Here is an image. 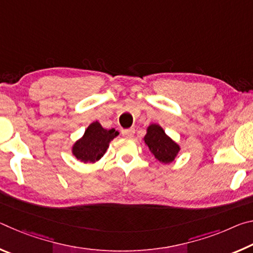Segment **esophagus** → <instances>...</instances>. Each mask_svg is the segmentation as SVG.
I'll return each mask as SVG.
<instances>
[{
    "mask_svg": "<svg viewBox=\"0 0 253 253\" xmlns=\"http://www.w3.org/2000/svg\"><path fill=\"white\" fill-rule=\"evenodd\" d=\"M135 134V129L134 128H130V129H124L122 130V135L124 137H126V138H131L132 136Z\"/></svg>",
    "mask_w": 253,
    "mask_h": 253,
    "instance_id": "obj_1",
    "label": "esophagus"
}]
</instances>
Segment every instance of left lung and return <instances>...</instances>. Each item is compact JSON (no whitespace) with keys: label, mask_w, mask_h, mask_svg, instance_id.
I'll return each instance as SVG.
<instances>
[{"label":"left lung","mask_w":253,"mask_h":253,"mask_svg":"<svg viewBox=\"0 0 253 253\" xmlns=\"http://www.w3.org/2000/svg\"><path fill=\"white\" fill-rule=\"evenodd\" d=\"M144 142L149 149V155L162 164H170L181 151V146L158 124H151L147 127Z\"/></svg>","instance_id":"8db88e82"}]
</instances>
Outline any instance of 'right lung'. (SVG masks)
I'll list each match as a JSON object with an SVG mask.
<instances>
[{"mask_svg":"<svg viewBox=\"0 0 253 253\" xmlns=\"http://www.w3.org/2000/svg\"><path fill=\"white\" fill-rule=\"evenodd\" d=\"M119 135L115 128L106 129L99 122H93L87 127L84 134L72 145L71 153L84 164H91L101 160L109 147V143Z\"/></svg>","mask_w":253,"mask_h":253,"instance_id":"add662e5","label":"right lung"}]
</instances>
